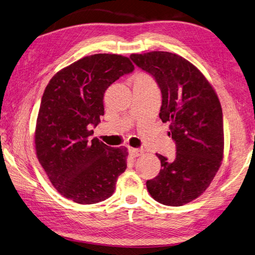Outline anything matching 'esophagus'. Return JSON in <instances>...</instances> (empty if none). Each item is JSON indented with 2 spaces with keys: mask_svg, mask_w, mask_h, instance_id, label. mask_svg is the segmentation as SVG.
Wrapping results in <instances>:
<instances>
[{
  "mask_svg": "<svg viewBox=\"0 0 255 255\" xmlns=\"http://www.w3.org/2000/svg\"><path fill=\"white\" fill-rule=\"evenodd\" d=\"M129 154L132 157H137L143 154V150L142 149H134V147H129Z\"/></svg>",
  "mask_w": 255,
  "mask_h": 255,
  "instance_id": "esophagus-1",
  "label": "esophagus"
}]
</instances>
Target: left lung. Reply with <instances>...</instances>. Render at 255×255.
Here are the masks:
<instances>
[{"mask_svg": "<svg viewBox=\"0 0 255 255\" xmlns=\"http://www.w3.org/2000/svg\"><path fill=\"white\" fill-rule=\"evenodd\" d=\"M131 61L154 77L162 92L159 118L169 123L176 143L174 161L161 155L158 175L146 181L157 202L180 206L199 198L211 185L224 157L223 111L214 88L186 58L153 51L131 54Z\"/></svg>", "mask_w": 255, "mask_h": 255, "instance_id": "8db88e82", "label": "left lung"}]
</instances>
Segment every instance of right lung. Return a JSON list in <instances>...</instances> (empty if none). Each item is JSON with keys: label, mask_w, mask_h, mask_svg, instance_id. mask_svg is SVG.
Instances as JSON below:
<instances>
[{"label": "right lung", "mask_w": 255, "mask_h": 255, "mask_svg": "<svg viewBox=\"0 0 255 255\" xmlns=\"http://www.w3.org/2000/svg\"><path fill=\"white\" fill-rule=\"evenodd\" d=\"M133 68L126 56L93 54L61 69L47 84L35 125V153L64 198L94 204L114 193L127 168V147L91 139V127L104 115L106 89Z\"/></svg>", "instance_id": "1"}]
</instances>
